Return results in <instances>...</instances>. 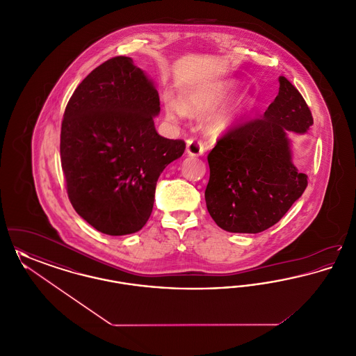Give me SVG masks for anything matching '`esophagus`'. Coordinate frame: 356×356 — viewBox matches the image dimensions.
<instances>
[{
	"instance_id": "obj_1",
	"label": "esophagus",
	"mask_w": 356,
	"mask_h": 356,
	"mask_svg": "<svg viewBox=\"0 0 356 356\" xmlns=\"http://www.w3.org/2000/svg\"><path fill=\"white\" fill-rule=\"evenodd\" d=\"M186 153L189 156H202L204 153L203 143L195 137L186 140Z\"/></svg>"
}]
</instances>
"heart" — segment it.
<instances>
[{
	"label": "heart",
	"mask_w": 356,
	"mask_h": 356,
	"mask_svg": "<svg viewBox=\"0 0 356 356\" xmlns=\"http://www.w3.org/2000/svg\"><path fill=\"white\" fill-rule=\"evenodd\" d=\"M229 95H231V88L227 85L215 86V88H204L189 93L184 97L183 102L176 99H167L165 111H167V115L172 119L183 118L186 116V112L204 113L218 108L229 97ZM240 111H241V106H234L231 109L222 111L219 115H216L212 120L213 129L215 131L227 129L240 113Z\"/></svg>",
	"instance_id": "1"
}]
</instances>
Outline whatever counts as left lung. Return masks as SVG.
I'll return each mask as SVG.
<instances>
[{
	"instance_id": "obj_1",
	"label": "left lung",
	"mask_w": 356,
	"mask_h": 356,
	"mask_svg": "<svg viewBox=\"0 0 356 356\" xmlns=\"http://www.w3.org/2000/svg\"><path fill=\"white\" fill-rule=\"evenodd\" d=\"M263 118L231 127L208 153L205 203L228 232L257 234L280 220L307 188V175L292 164L288 132L314 124L300 92L284 76Z\"/></svg>"
}]
</instances>
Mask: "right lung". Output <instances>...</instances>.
<instances>
[{
	"mask_svg": "<svg viewBox=\"0 0 356 356\" xmlns=\"http://www.w3.org/2000/svg\"><path fill=\"white\" fill-rule=\"evenodd\" d=\"M160 99L131 57L93 69L69 99L60 156L74 211L102 234L140 231L152 213L160 173L186 149L159 135Z\"/></svg>",
	"mask_w": 356,
	"mask_h": 356,
	"instance_id": "right-lung-1",
	"label": "right lung"
}]
</instances>
